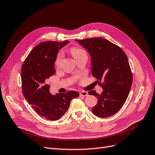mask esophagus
I'll return each mask as SVG.
<instances>
[{
  "instance_id": "esophagus-1",
  "label": "esophagus",
  "mask_w": 155,
  "mask_h": 155,
  "mask_svg": "<svg viewBox=\"0 0 155 155\" xmlns=\"http://www.w3.org/2000/svg\"><path fill=\"white\" fill-rule=\"evenodd\" d=\"M87 95H88L87 92L84 91L80 92V93H79V96H80V97H86V96H87Z\"/></svg>"
}]
</instances>
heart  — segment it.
<instances>
[{
  "mask_svg": "<svg viewBox=\"0 0 155 155\" xmlns=\"http://www.w3.org/2000/svg\"><path fill=\"white\" fill-rule=\"evenodd\" d=\"M84 52H85V51L84 50L81 49L78 47H72L71 49V53L74 58L77 57L78 55H79L80 54L84 53ZM62 54L61 52H59L57 54V55L56 57L55 61V64L57 67H58V66L59 65V64L62 61Z\"/></svg>",
  "mask_w": 155,
  "mask_h": 155,
  "instance_id": "heart-1",
  "label": "heart"
}]
</instances>
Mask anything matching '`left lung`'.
Wrapping results in <instances>:
<instances>
[{
  "label": "left lung",
  "instance_id": "8db88e82",
  "mask_svg": "<svg viewBox=\"0 0 155 155\" xmlns=\"http://www.w3.org/2000/svg\"><path fill=\"white\" fill-rule=\"evenodd\" d=\"M76 41L91 55V74L103 88L101 94L94 90L88 94L98 99L92 112L99 117L116 114L126 102L132 83V74L123 50L105 38L94 37Z\"/></svg>",
  "mask_w": 155,
  "mask_h": 155
}]
</instances>
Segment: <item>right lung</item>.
Listing matches in <instances>:
<instances>
[{"label":"right lung","instance_id":"obj_1","mask_svg":"<svg viewBox=\"0 0 155 155\" xmlns=\"http://www.w3.org/2000/svg\"><path fill=\"white\" fill-rule=\"evenodd\" d=\"M69 41H46L39 43L25 60L21 68L24 97L35 111L49 120H57L68 111L71 100L79 97L75 91L51 94L48 79L55 74L58 50Z\"/></svg>","mask_w":155,"mask_h":155}]
</instances>
